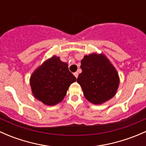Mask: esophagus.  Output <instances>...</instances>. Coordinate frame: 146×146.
Listing matches in <instances>:
<instances>
[{
  "mask_svg": "<svg viewBox=\"0 0 146 146\" xmlns=\"http://www.w3.org/2000/svg\"><path fill=\"white\" fill-rule=\"evenodd\" d=\"M73 75H74V76H75V77H76V78H78V72H76V73H73Z\"/></svg>",
  "mask_w": 146,
  "mask_h": 146,
  "instance_id": "34e87169",
  "label": "esophagus"
}]
</instances>
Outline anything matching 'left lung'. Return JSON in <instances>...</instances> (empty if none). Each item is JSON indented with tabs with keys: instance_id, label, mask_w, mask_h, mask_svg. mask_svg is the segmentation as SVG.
Here are the masks:
<instances>
[{
	"instance_id": "1",
	"label": "left lung",
	"mask_w": 146,
	"mask_h": 146,
	"mask_svg": "<svg viewBox=\"0 0 146 146\" xmlns=\"http://www.w3.org/2000/svg\"><path fill=\"white\" fill-rule=\"evenodd\" d=\"M82 73L77 82L85 98L94 104H102L116 95L119 85L117 70L104 54L85 55L80 61Z\"/></svg>"
}]
</instances>
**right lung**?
Instances as JSON below:
<instances>
[{
	"instance_id": "1",
	"label": "right lung",
	"mask_w": 146,
	"mask_h": 146,
	"mask_svg": "<svg viewBox=\"0 0 146 146\" xmlns=\"http://www.w3.org/2000/svg\"><path fill=\"white\" fill-rule=\"evenodd\" d=\"M76 81V78L69 71L67 63L56 56L46 60L29 79L34 97L48 106L61 102L69 86Z\"/></svg>"
}]
</instances>
